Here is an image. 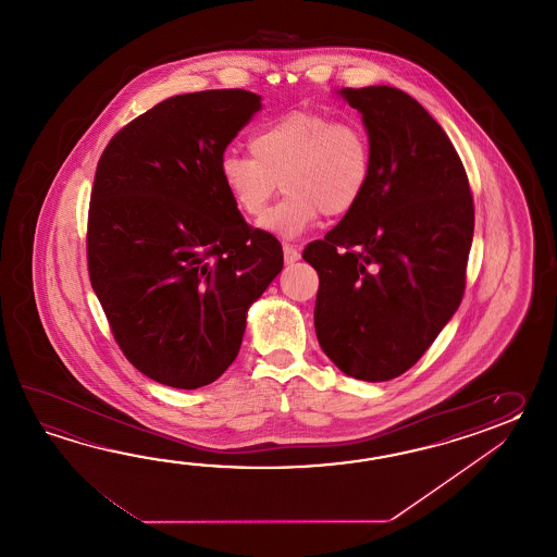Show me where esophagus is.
<instances>
[{
  "mask_svg": "<svg viewBox=\"0 0 557 557\" xmlns=\"http://www.w3.org/2000/svg\"><path fill=\"white\" fill-rule=\"evenodd\" d=\"M284 262L286 264H293V262L300 259V252L296 249L295 245H283Z\"/></svg>",
  "mask_w": 557,
  "mask_h": 557,
  "instance_id": "34e87169",
  "label": "esophagus"
}]
</instances>
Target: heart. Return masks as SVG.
<instances>
[{"mask_svg":"<svg viewBox=\"0 0 557 557\" xmlns=\"http://www.w3.org/2000/svg\"><path fill=\"white\" fill-rule=\"evenodd\" d=\"M250 151H226L221 181L238 211L252 219L283 187V201L261 225L284 238L302 235L320 214L355 211L372 175L367 131L319 111L296 109L264 123L255 131Z\"/></svg>","mask_w":557,"mask_h":557,"instance_id":"heart-1","label":"heart"}]
</instances>
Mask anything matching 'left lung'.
Instances as JSON below:
<instances>
[{
    "label": "left lung",
    "instance_id": "obj_1",
    "mask_svg": "<svg viewBox=\"0 0 557 557\" xmlns=\"http://www.w3.org/2000/svg\"><path fill=\"white\" fill-rule=\"evenodd\" d=\"M341 95L362 113L372 175L302 259L319 273L320 348L346 376L384 382L414 367L462 302L473 199L460 154L414 97L388 85Z\"/></svg>",
    "mask_w": 557,
    "mask_h": 557
}]
</instances>
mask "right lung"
I'll list each match as a JSON object with an SVG mask.
<instances>
[{
	"instance_id": "right-lung-1",
	"label": "right lung",
	"mask_w": 557,
	"mask_h": 557,
	"mask_svg": "<svg viewBox=\"0 0 557 557\" xmlns=\"http://www.w3.org/2000/svg\"><path fill=\"white\" fill-rule=\"evenodd\" d=\"M261 109L245 89L169 97L107 143L87 216V269L121 352L195 391L237 358L250 305L283 271L221 181L226 145Z\"/></svg>"
}]
</instances>
